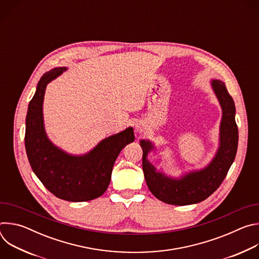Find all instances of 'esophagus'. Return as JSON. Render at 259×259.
<instances>
[{"instance_id":"esophagus-1","label":"esophagus","mask_w":259,"mask_h":259,"mask_svg":"<svg viewBox=\"0 0 259 259\" xmlns=\"http://www.w3.org/2000/svg\"><path fill=\"white\" fill-rule=\"evenodd\" d=\"M135 130H136V132H142V127L139 124H136L135 125Z\"/></svg>"}]
</instances>
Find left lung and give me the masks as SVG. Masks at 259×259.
Listing matches in <instances>:
<instances>
[{
	"label": "left lung",
	"instance_id": "obj_1",
	"mask_svg": "<svg viewBox=\"0 0 259 259\" xmlns=\"http://www.w3.org/2000/svg\"><path fill=\"white\" fill-rule=\"evenodd\" d=\"M211 85L223 109V118L220 123L219 147L207 167L187 173L180 178L166 176L158 172L146 158L155 146L150 140H140L142 169L147 188L164 203L184 206L204 201L219 188L236 158L239 131L235 120V102L223 81L212 80Z\"/></svg>",
	"mask_w": 259,
	"mask_h": 259
}]
</instances>
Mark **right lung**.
<instances>
[{
	"label": "right lung",
	"mask_w": 259,
	"mask_h": 259,
	"mask_svg": "<svg viewBox=\"0 0 259 259\" xmlns=\"http://www.w3.org/2000/svg\"><path fill=\"white\" fill-rule=\"evenodd\" d=\"M66 70L53 68L42 76L28 104L25 119V151L34 174L55 197L69 202L96 199L106 191L116 159L134 141L133 128L101 140L82 156L66 154L47 137L44 128L43 101L46 86Z\"/></svg>",
	"instance_id": "right-lung-1"
}]
</instances>
